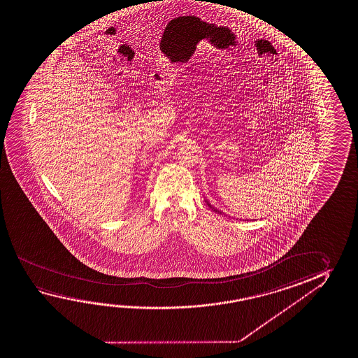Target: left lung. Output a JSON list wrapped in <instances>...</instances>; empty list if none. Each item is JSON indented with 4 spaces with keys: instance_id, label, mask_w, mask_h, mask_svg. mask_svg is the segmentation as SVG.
Returning <instances> with one entry per match:
<instances>
[{
    "instance_id": "1",
    "label": "left lung",
    "mask_w": 358,
    "mask_h": 358,
    "mask_svg": "<svg viewBox=\"0 0 358 358\" xmlns=\"http://www.w3.org/2000/svg\"><path fill=\"white\" fill-rule=\"evenodd\" d=\"M206 203H207V206H208V207H210V208H211L212 211L217 212V213H222V212L218 211V210H217V208H215V207H213V206H212L211 203H210V202H208V201H207V199H206Z\"/></svg>"
}]
</instances>
